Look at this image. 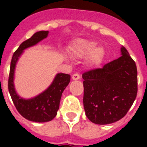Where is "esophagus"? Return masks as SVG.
<instances>
[{"label":"esophagus","mask_w":147,"mask_h":147,"mask_svg":"<svg viewBox=\"0 0 147 147\" xmlns=\"http://www.w3.org/2000/svg\"><path fill=\"white\" fill-rule=\"evenodd\" d=\"M80 75L79 73H75L72 76V80H80Z\"/></svg>","instance_id":"34e87169"}]
</instances>
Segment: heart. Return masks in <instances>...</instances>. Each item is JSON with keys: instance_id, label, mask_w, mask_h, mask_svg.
I'll return each mask as SVG.
<instances>
[{"instance_id": "heart-1", "label": "heart", "mask_w": 147, "mask_h": 147, "mask_svg": "<svg viewBox=\"0 0 147 147\" xmlns=\"http://www.w3.org/2000/svg\"><path fill=\"white\" fill-rule=\"evenodd\" d=\"M69 53L77 58L85 57L87 55L86 63L90 66L96 67L101 64L105 57V49L102 46H97V43L86 39L74 41L68 48Z\"/></svg>"}]
</instances>
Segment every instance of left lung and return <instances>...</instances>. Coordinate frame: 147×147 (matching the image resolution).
<instances>
[{"instance_id": "left-lung-1", "label": "left lung", "mask_w": 147, "mask_h": 147, "mask_svg": "<svg viewBox=\"0 0 147 147\" xmlns=\"http://www.w3.org/2000/svg\"><path fill=\"white\" fill-rule=\"evenodd\" d=\"M121 54L117 60L85 71L82 76L84 109L93 123L108 124L120 120L137 96L136 62L123 46Z\"/></svg>"}]
</instances>
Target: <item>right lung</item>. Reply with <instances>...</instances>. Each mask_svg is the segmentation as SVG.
I'll return each instance as SVG.
<instances>
[{
  "instance_id": "add662e5",
  "label": "right lung",
  "mask_w": 147,
  "mask_h": 147,
  "mask_svg": "<svg viewBox=\"0 0 147 147\" xmlns=\"http://www.w3.org/2000/svg\"><path fill=\"white\" fill-rule=\"evenodd\" d=\"M49 31L41 30L34 34L30 38L22 42L12 56L8 76V87L11 100L20 113L27 120L34 122L50 121L57 113L61 95L64 90L70 82L71 76L68 74L59 73L55 77L53 82L48 89L35 98L29 100L20 98L16 93L13 85V76L16 64L23 50L35 45L48 35Z\"/></svg>"
}]
</instances>
